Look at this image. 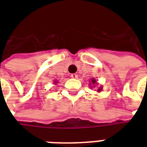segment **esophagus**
Returning a JSON list of instances; mask_svg holds the SVG:
<instances>
[{
    "label": "esophagus",
    "mask_w": 147,
    "mask_h": 147,
    "mask_svg": "<svg viewBox=\"0 0 147 147\" xmlns=\"http://www.w3.org/2000/svg\"><path fill=\"white\" fill-rule=\"evenodd\" d=\"M77 77H78V75L77 74H71V78H72V79H76Z\"/></svg>",
    "instance_id": "1"
}]
</instances>
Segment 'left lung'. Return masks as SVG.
<instances>
[{"label":"left lung","mask_w":147,"mask_h":147,"mask_svg":"<svg viewBox=\"0 0 147 147\" xmlns=\"http://www.w3.org/2000/svg\"><path fill=\"white\" fill-rule=\"evenodd\" d=\"M91 83H92L93 84H94V83H96V80H94V79H92V80H91ZM100 90H101V89H98V91H100Z\"/></svg>","instance_id":"1"}]
</instances>
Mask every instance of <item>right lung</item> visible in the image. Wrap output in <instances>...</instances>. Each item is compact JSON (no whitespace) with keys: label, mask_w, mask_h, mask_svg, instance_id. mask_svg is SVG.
Here are the masks:
<instances>
[{"label":"right lung","mask_w":147,"mask_h":147,"mask_svg":"<svg viewBox=\"0 0 147 147\" xmlns=\"http://www.w3.org/2000/svg\"><path fill=\"white\" fill-rule=\"evenodd\" d=\"M56 83H57V82H56Z\"/></svg>","instance_id":"1"}]
</instances>
